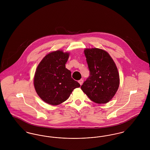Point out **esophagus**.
Instances as JSON below:
<instances>
[{"instance_id":"esophagus-1","label":"esophagus","mask_w":150,"mask_h":150,"mask_svg":"<svg viewBox=\"0 0 150 150\" xmlns=\"http://www.w3.org/2000/svg\"><path fill=\"white\" fill-rule=\"evenodd\" d=\"M79 83L80 84V86H81L82 84L83 83V79H80V80H79Z\"/></svg>"}]
</instances>
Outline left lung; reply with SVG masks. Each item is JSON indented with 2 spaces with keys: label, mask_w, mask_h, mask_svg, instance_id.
Returning <instances> with one entry per match:
<instances>
[{
  "label": "left lung",
  "mask_w": 150,
  "mask_h": 150,
  "mask_svg": "<svg viewBox=\"0 0 150 150\" xmlns=\"http://www.w3.org/2000/svg\"><path fill=\"white\" fill-rule=\"evenodd\" d=\"M84 54L90 75L81 89L94 102L106 103L113 98L119 86L117 67L105 50L86 49Z\"/></svg>",
  "instance_id": "left-lung-1"
}]
</instances>
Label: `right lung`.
I'll use <instances>...</instances> for the list:
<instances>
[{"label":"right lung","mask_w":150,"mask_h":150,"mask_svg":"<svg viewBox=\"0 0 150 150\" xmlns=\"http://www.w3.org/2000/svg\"><path fill=\"white\" fill-rule=\"evenodd\" d=\"M69 53L52 52L43 58L36 70L34 84L40 98L51 105H58L67 100L72 91L80 86L71 78L65 64Z\"/></svg>","instance_id":"add662e5"}]
</instances>
